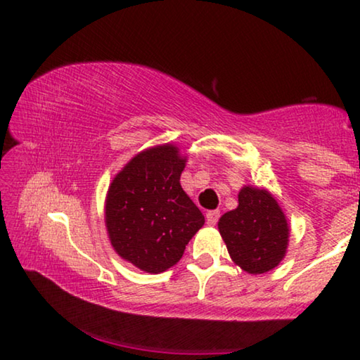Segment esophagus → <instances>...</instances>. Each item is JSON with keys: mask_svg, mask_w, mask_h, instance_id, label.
<instances>
[{"mask_svg": "<svg viewBox=\"0 0 360 360\" xmlns=\"http://www.w3.org/2000/svg\"><path fill=\"white\" fill-rule=\"evenodd\" d=\"M219 216H221V212H219L217 210H212V211H208L206 212V224L208 225H216L217 221H219Z\"/></svg>", "mask_w": 360, "mask_h": 360, "instance_id": "obj_1", "label": "esophagus"}]
</instances>
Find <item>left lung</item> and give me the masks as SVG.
Listing matches in <instances>:
<instances>
[{
	"label": "left lung",
	"mask_w": 360,
	"mask_h": 360,
	"mask_svg": "<svg viewBox=\"0 0 360 360\" xmlns=\"http://www.w3.org/2000/svg\"><path fill=\"white\" fill-rule=\"evenodd\" d=\"M217 227L230 259L249 275L273 270L288 252L290 227L266 188L243 187L238 206L225 212Z\"/></svg>",
	"instance_id": "left-lung-1"
}]
</instances>
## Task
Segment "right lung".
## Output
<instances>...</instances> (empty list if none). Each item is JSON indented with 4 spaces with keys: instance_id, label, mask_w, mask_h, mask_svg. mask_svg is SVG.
Returning <instances> with one entry per match:
<instances>
[{
    "instance_id": "add662e5",
    "label": "right lung",
    "mask_w": 360,
    "mask_h": 360,
    "mask_svg": "<svg viewBox=\"0 0 360 360\" xmlns=\"http://www.w3.org/2000/svg\"><path fill=\"white\" fill-rule=\"evenodd\" d=\"M186 162L178 146H154L125 163L108 188L105 224L111 246L152 275L178 264L205 224L202 211L181 187Z\"/></svg>"
}]
</instances>
